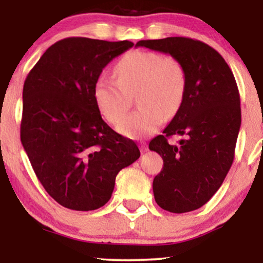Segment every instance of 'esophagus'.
Listing matches in <instances>:
<instances>
[{"label":"esophagus","mask_w":263,"mask_h":263,"mask_svg":"<svg viewBox=\"0 0 263 263\" xmlns=\"http://www.w3.org/2000/svg\"><path fill=\"white\" fill-rule=\"evenodd\" d=\"M140 149H141V152H147V151H148V146H147V143H145V142H141L140 143Z\"/></svg>","instance_id":"1"}]
</instances>
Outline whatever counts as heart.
I'll list each match as a JSON object with an SVG mask.
<instances>
[{
	"instance_id": "1",
	"label": "heart",
	"mask_w": 263,
	"mask_h": 263,
	"mask_svg": "<svg viewBox=\"0 0 263 263\" xmlns=\"http://www.w3.org/2000/svg\"><path fill=\"white\" fill-rule=\"evenodd\" d=\"M117 81L99 77L93 86V98L104 117L117 123L136 96L140 107L125 116L118 132L129 138H143L158 130L165 116L181 109L186 91V74L182 63L159 52L134 50L122 57L115 68Z\"/></svg>"
}]
</instances>
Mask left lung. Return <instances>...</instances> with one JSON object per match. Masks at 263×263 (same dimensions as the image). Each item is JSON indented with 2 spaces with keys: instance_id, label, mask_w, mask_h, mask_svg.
<instances>
[{
  "instance_id": "obj_1",
  "label": "left lung",
  "mask_w": 263,
  "mask_h": 263,
  "mask_svg": "<svg viewBox=\"0 0 263 263\" xmlns=\"http://www.w3.org/2000/svg\"><path fill=\"white\" fill-rule=\"evenodd\" d=\"M138 46L168 53L182 63L186 91L181 109L149 142L164 167L154 177L159 207L172 213L195 211L218 192L231 167L240 128V100L231 69L220 53L200 41L168 37L140 41ZM185 136L178 145L167 138Z\"/></svg>"
}]
</instances>
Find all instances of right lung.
Instances as JSON below:
<instances>
[{
	"mask_svg": "<svg viewBox=\"0 0 263 263\" xmlns=\"http://www.w3.org/2000/svg\"><path fill=\"white\" fill-rule=\"evenodd\" d=\"M133 45L62 39L43 53L25 80L21 142L42 185L61 206H104L118 172L139 159L136 143L103 121L93 98L106 64Z\"/></svg>",
	"mask_w": 263,
	"mask_h": 263,
	"instance_id": "add662e5",
	"label": "right lung"
}]
</instances>
